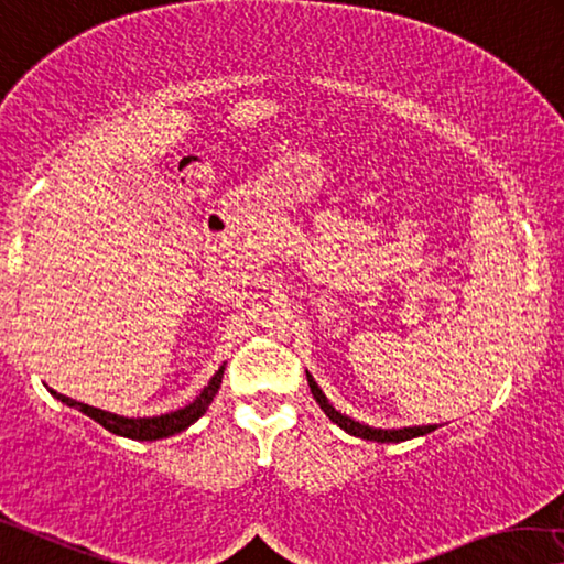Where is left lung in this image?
<instances>
[{"label": "left lung", "instance_id": "left-lung-1", "mask_svg": "<svg viewBox=\"0 0 564 564\" xmlns=\"http://www.w3.org/2000/svg\"><path fill=\"white\" fill-rule=\"evenodd\" d=\"M306 379H308V387H311V394H314L316 404L324 409V414L330 419V422L338 424L348 432L351 436H361L366 442H381V444H397V442H406V440H414V436H424V434H432L436 424H429V426H404V429H373L369 424H361V422H354L351 416L341 414V411H336L334 406L328 404V399L324 391L318 389V383L314 381V377L306 371Z\"/></svg>", "mask_w": 564, "mask_h": 564}]
</instances>
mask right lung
<instances>
[{"instance_id": "add662e5", "label": "right lung", "mask_w": 564, "mask_h": 564, "mask_svg": "<svg viewBox=\"0 0 564 564\" xmlns=\"http://www.w3.org/2000/svg\"><path fill=\"white\" fill-rule=\"evenodd\" d=\"M223 371H226V364L220 366V369L216 371V377L208 381V387H205L200 394L195 397V401H191V404L183 409L170 411V414H160V416L128 419V416H118V414H110V411L83 404V401H75L65 394H57V391H52V389H50V394L59 399L62 404L73 406L77 411H83V414H87L89 419H95V422L102 424L107 432H112L118 436H128V440H138V442H155V440H167V436H173V434H181L187 426L198 422L205 411H208L213 397L218 394V389L223 383Z\"/></svg>"}]
</instances>
